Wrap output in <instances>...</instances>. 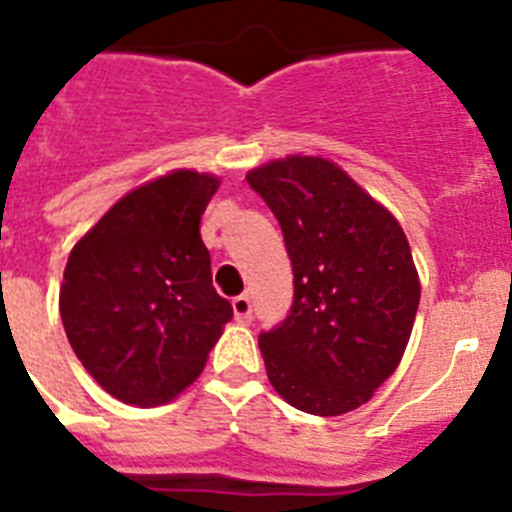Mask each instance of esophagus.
Wrapping results in <instances>:
<instances>
[{"label": "esophagus", "mask_w": 512, "mask_h": 512, "mask_svg": "<svg viewBox=\"0 0 512 512\" xmlns=\"http://www.w3.org/2000/svg\"><path fill=\"white\" fill-rule=\"evenodd\" d=\"M233 315L238 323H248L251 320V300H248V295H241L235 297L233 300Z\"/></svg>", "instance_id": "obj_1"}]
</instances>
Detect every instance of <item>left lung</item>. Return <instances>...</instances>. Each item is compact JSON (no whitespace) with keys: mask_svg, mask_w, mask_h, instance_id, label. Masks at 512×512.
<instances>
[{"mask_svg":"<svg viewBox=\"0 0 512 512\" xmlns=\"http://www.w3.org/2000/svg\"><path fill=\"white\" fill-rule=\"evenodd\" d=\"M246 182L282 225L295 274L287 320L259 336L271 387L302 413H351L395 374L413 333L420 279L408 235L323 156L277 158Z\"/></svg>","mask_w":512,"mask_h":512,"instance_id":"left-lung-1","label":"left lung"}]
</instances>
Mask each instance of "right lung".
Returning a JSON list of instances; mask_svg holds the SVG:
<instances>
[{
  "instance_id": "add662e5",
  "label": "right lung",
  "mask_w": 512,
  "mask_h": 512,
  "mask_svg": "<svg viewBox=\"0 0 512 512\" xmlns=\"http://www.w3.org/2000/svg\"><path fill=\"white\" fill-rule=\"evenodd\" d=\"M220 179L174 169L130 189L63 269V328L94 382L153 408L200 377L233 307L212 287L200 220Z\"/></svg>"
}]
</instances>
